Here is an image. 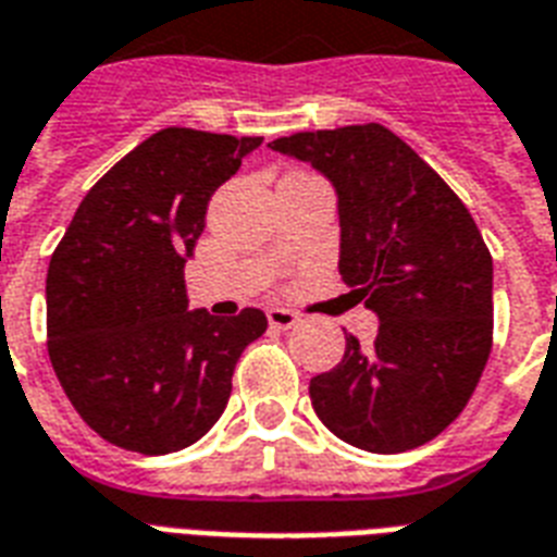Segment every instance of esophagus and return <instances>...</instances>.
Instances as JSON below:
<instances>
[{"label":"esophagus","mask_w":557,"mask_h":557,"mask_svg":"<svg viewBox=\"0 0 557 557\" xmlns=\"http://www.w3.org/2000/svg\"><path fill=\"white\" fill-rule=\"evenodd\" d=\"M265 315H268V324H271L274 331H289V327L298 324V315H295L292 310H283V307H271Z\"/></svg>","instance_id":"esophagus-1"}]
</instances>
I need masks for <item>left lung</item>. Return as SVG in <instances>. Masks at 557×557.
Segmentation results:
<instances>
[{
	"label": "left lung",
	"instance_id": "obj_1",
	"mask_svg": "<svg viewBox=\"0 0 557 557\" xmlns=\"http://www.w3.org/2000/svg\"><path fill=\"white\" fill-rule=\"evenodd\" d=\"M271 147L339 195V274L377 312L372 345L345 336L310 381L312 410L348 446L395 455L443 434L493 348V257L463 200L381 123L295 132Z\"/></svg>",
	"mask_w": 557,
	"mask_h": 557
}]
</instances>
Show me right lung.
<instances>
[{"label":"right lung","mask_w":557,"mask_h":557,"mask_svg":"<svg viewBox=\"0 0 557 557\" xmlns=\"http://www.w3.org/2000/svg\"><path fill=\"white\" fill-rule=\"evenodd\" d=\"M262 138L168 126L90 188L49 259L47 351L70 405L111 446L171 455L215 425L262 310H188L206 206Z\"/></svg>","instance_id":"obj_1"}]
</instances>
